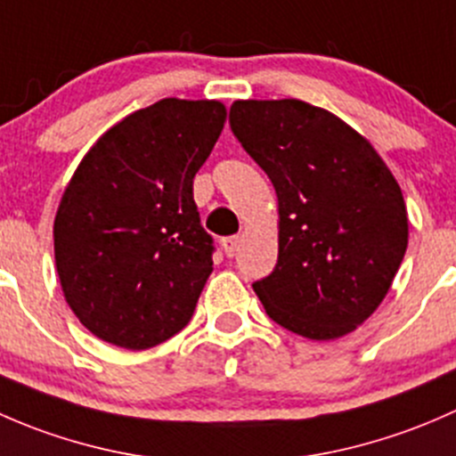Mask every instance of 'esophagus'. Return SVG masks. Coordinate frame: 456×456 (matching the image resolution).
<instances>
[{
	"mask_svg": "<svg viewBox=\"0 0 456 456\" xmlns=\"http://www.w3.org/2000/svg\"><path fill=\"white\" fill-rule=\"evenodd\" d=\"M220 245H223L224 256L233 257V256H236V251H238V245H240V238L227 236V238H223V240H220Z\"/></svg>",
	"mask_w": 456,
	"mask_h": 456,
	"instance_id": "esophagus-1",
	"label": "esophagus"
}]
</instances>
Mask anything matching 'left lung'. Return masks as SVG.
Wrapping results in <instances>:
<instances>
[{"mask_svg": "<svg viewBox=\"0 0 456 456\" xmlns=\"http://www.w3.org/2000/svg\"><path fill=\"white\" fill-rule=\"evenodd\" d=\"M229 126L278 194V265L254 282L266 315L309 339L351 333L406 254L397 181L369 141L305 101H236Z\"/></svg>", "mask_w": 456, "mask_h": 456, "instance_id": "1", "label": "left lung"}]
</instances>
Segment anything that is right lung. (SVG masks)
Instances as JSON below:
<instances>
[{"instance_id":"right-lung-1","label":"right lung","mask_w":456,"mask_h":456,"mask_svg":"<svg viewBox=\"0 0 456 456\" xmlns=\"http://www.w3.org/2000/svg\"><path fill=\"white\" fill-rule=\"evenodd\" d=\"M218 101L160 99L84 156L54 218L63 296L90 333L142 351L187 326L214 269L194 176L224 126Z\"/></svg>"}]
</instances>
